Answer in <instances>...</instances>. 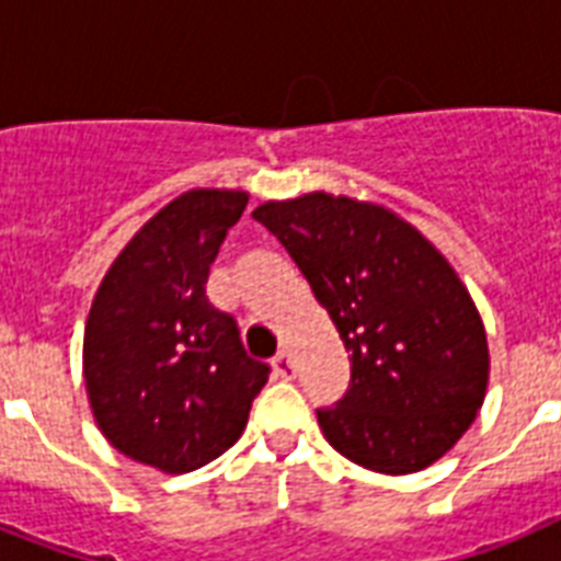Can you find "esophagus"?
<instances>
[{
  "instance_id": "esophagus-1",
  "label": "esophagus",
  "mask_w": 561,
  "mask_h": 561,
  "mask_svg": "<svg viewBox=\"0 0 561 561\" xmlns=\"http://www.w3.org/2000/svg\"><path fill=\"white\" fill-rule=\"evenodd\" d=\"M273 369H276V375H279V378H285V381H290V378L297 375V367H294V358H290L288 352H279V355L273 358Z\"/></svg>"
}]
</instances>
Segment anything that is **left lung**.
Returning a JSON list of instances; mask_svg holds the SVG:
<instances>
[{
	"mask_svg": "<svg viewBox=\"0 0 561 561\" xmlns=\"http://www.w3.org/2000/svg\"><path fill=\"white\" fill-rule=\"evenodd\" d=\"M337 325L350 390L317 422L334 451L381 474L439 460L478 416L489 381L483 320L443 253L383 206L332 197L262 203Z\"/></svg>",
	"mask_w": 561,
	"mask_h": 561,
	"instance_id": "8db88e82",
	"label": "left lung"
}]
</instances>
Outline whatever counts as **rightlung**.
<instances>
[{
  "mask_svg": "<svg viewBox=\"0 0 561 561\" xmlns=\"http://www.w3.org/2000/svg\"><path fill=\"white\" fill-rule=\"evenodd\" d=\"M244 192L180 194L118 253L92 299L83 378L101 434L136 462L186 474L236 445L271 367L206 297Z\"/></svg>",
  "mask_w": 561,
  "mask_h": 561,
  "instance_id": "obj_1",
  "label": "right lung"
}]
</instances>
